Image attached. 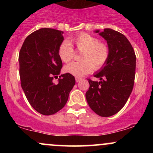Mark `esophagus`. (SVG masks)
I'll return each instance as SVG.
<instances>
[{
  "label": "esophagus",
  "mask_w": 153,
  "mask_h": 153,
  "mask_svg": "<svg viewBox=\"0 0 153 153\" xmlns=\"http://www.w3.org/2000/svg\"><path fill=\"white\" fill-rule=\"evenodd\" d=\"M81 80H82V78H80V77H75V81H76V82L80 81Z\"/></svg>",
  "instance_id": "34e87169"
}]
</instances>
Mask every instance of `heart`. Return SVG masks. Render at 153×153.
<instances>
[{"mask_svg": "<svg viewBox=\"0 0 153 153\" xmlns=\"http://www.w3.org/2000/svg\"><path fill=\"white\" fill-rule=\"evenodd\" d=\"M71 43L82 51L78 62H73L65 67L68 73L76 77H82L94 70H99L104 65L108 57V48L104 43L99 42L96 36L82 33L72 39ZM59 56L64 62H68L74 57V50L71 44L64 41L59 47Z\"/></svg>", "mask_w": 153, "mask_h": 153, "instance_id": "obj_1", "label": "heart"}]
</instances>
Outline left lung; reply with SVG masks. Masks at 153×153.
I'll list each match as a JSON object with an SVG mask.
<instances>
[{
    "instance_id": "8db88e82",
    "label": "left lung",
    "mask_w": 153,
    "mask_h": 153,
    "mask_svg": "<svg viewBox=\"0 0 153 153\" xmlns=\"http://www.w3.org/2000/svg\"><path fill=\"white\" fill-rule=\"evenodd\" d=\"M106 41L108 57L104 65L94 73L99 82L88 79L85 94L89 106L103 117L119 112L127 103L134 86L136 56L127 38L111 29L96 30Z\"/></svg>"
}]
</instances>
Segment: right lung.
<instances>
[{"label":"right lung","instance_id":"add662e5","mask_svg":"<svg viewBox=\"0 0 153 153\" xmlns=\"http://www.w3.org/2000/svg\"><path fill=\"white\" fill-rule=\"evenodd\" d=\"M63 31L43 28L29 34L19 52L21 85L31 106L43 115H52L62 109L75 84L70 73L61 75L57 83L53 77L60 74L62 62L59 47Z\"/></svg>","mask_w":153,"mask_h":153}]
</instances>
